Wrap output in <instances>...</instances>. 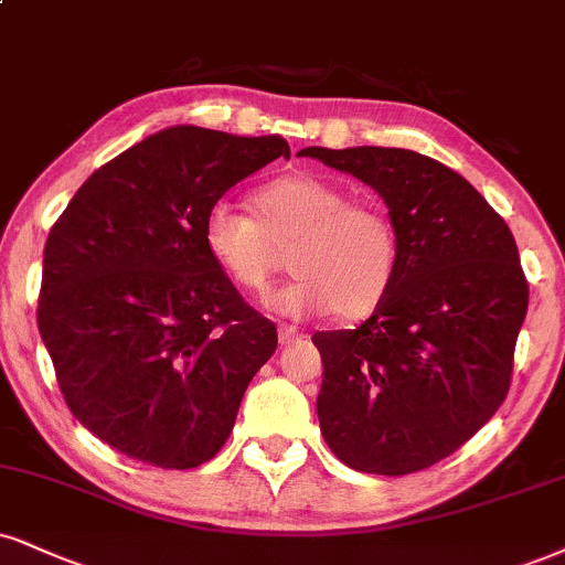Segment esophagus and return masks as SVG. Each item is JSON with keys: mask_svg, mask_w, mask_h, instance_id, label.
<instances>
[{"mask_svg": "<svg viewBox=\"0 0 565 565\" xmlns=\"http://www.w3.org/2000/svg\"><path fill=\"white\" fill-rule=\"evenodd\" d=\"M301 338L303 335L296 330L294 324H280V345H290V343H296V340H301Z\"/></svg>", "mask_w": 565, "mask_h": 565, "instance_id": "34e87169", "label": "esophagus"}]
</instances>
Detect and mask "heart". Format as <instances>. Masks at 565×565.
I'll return each instance as SVG.
<instances>
[{"label": "heart", "instance_id": "obj_1", "mask_svg": "<svg viewBox=\"0 0 565 565\" xmlns=\"http://www.w3.org/2000/svg\"><path fill=\"white\" fill-rule=\"evenodd\" d=\"M254 214L220 199L206 209V254L227 280L246 294H264L275 275L290 267L296 280L267 298L288 317L338 319L372 315L398 275L401 235L393 214L374 199H351L332 180L294 172L254 193Z\"/></svg>", "mask_w": 565, "mask_h": 565}]
</instances>
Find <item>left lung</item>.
Returning a JSON list of instances; mask_svg holds the SVG:
<instances>
[{"label": "left lung", "mask_w": 565, "mask_h": 565, "mask_svg": "<svg viewBox=\"0 0 565 565\" xmlns=\"http://www.w3.org/2000/svg\"><path fill=\"white\" fill-rule=\"evenodd\" d=\"M301 154L351 172L385 199L398 275L356 330L317 332L324 443L345 466L401 477L477 435L505 401L529 282L505 220L450 167L408 149Z\"/></svg>", "instance_id": "obj_1"}]
</instances>
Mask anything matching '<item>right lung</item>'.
<instances>
[{
  "label": "right lung",
  "mask_w": 565,
  "mask_h": 565,
  "mask_svg": "<svg viewBox=\"0 0 565 565\" xmlns=\"http://www.w3.org/2000/svg\"><path fill=\"white\" fill-rule=\"evenodd\" d=\"M280 136L178 125L102 164L49 230L39 332L67 408L117 452L196 469L233 431L277 327L206 254V209Z\"/></svg>",
  "instance_id": "1"
}]
</instances>
